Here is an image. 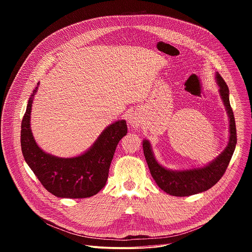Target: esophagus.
<instances>
[{
    "label": "esophagus",
    "mask_w": 252,
    "mask_h": 252,
    "mask_svg": "<svg viewBox=\"0 0 252 252\" xmlns=\"http://www.w3.org/2000/svg\"><path fill=\"white\" fill-rule=\"evenodd\" d=\"M128 124L133 129H138L142 125L140 114L136 111L132 112L128 117Z\"/></svg>",
    "instance_id": "esophagus-1"
}]
</instances>
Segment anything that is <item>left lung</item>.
I'll return each instance as SVG.
<instances>
[{
    "label": "left lung",
    "mask_w": 252,
    "mask_h": 252,
    "mask_svg": "<svg viewBox=\"0 0 252 252\" xmlns=\"http://www.w3.org/2000/svg\"><path fill=\"white\" fill-rule=\"evenodd\" d=\"M215 81L229 122V136L226 148L212 161L197 167L169 169L156 158L149 139L142 140L145 158L155 182L163 191L174 196H189L205 191L217 184L224 174L236 146V127L229 102V90L220 73L215 71Z\"/></svg>",
    "instance_id": "1"
}]
</instances>
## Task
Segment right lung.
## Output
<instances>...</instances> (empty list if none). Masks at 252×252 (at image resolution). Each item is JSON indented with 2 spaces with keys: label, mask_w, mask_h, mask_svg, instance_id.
Wrapping results in <instances>:
<instances>
[{
  "label": "right lung",
  "mask_w": 252,
  "mask_h": 252,
  "mask_svg": "<svg viewBox=\"0 0 252 252\" xmlns=\"http://www.w3.org/2000/svg\"><path fill=\"white\" fill-rule=\"evenodd\" d=\"M40 83L31 94L22 122L21 146L24 158L44 188L61 198H86L96 194L106 184L119 141L126 134L125 120L107 126L83 154L60 158L42 150L31 128L32 101Z\"/></svg>",
  "instance_id": "right-lung-1"
}]
</instances>
